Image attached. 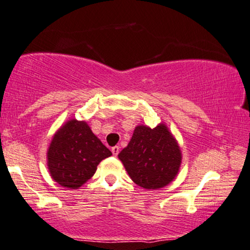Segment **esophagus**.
I'll use <instances>...</instances> for the list:
<instances>
[{
  "instance_id": "1",
  "label": "esophagus",
  "mask_w": 250,
  "mask_h": 250,
  "mask_svg": "<svg viewBox=\"0 0 250 250\" xmlns=\"http://www.w3.org/2000/svg\"><path fill=\"white\" fill-rule=\"evenodd\" d=\"M112 153H113V155L114 156H117L118 154H119V152H120V147L119 146H114V147H112Z\"/></svg>"
}]
</instances>
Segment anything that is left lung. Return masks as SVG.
I'll return each instance as SVG.
<instances>
[{
    "mask_svg": "<svg viewBox=\"0 0 250 250\" xmlns=\"http://www.w3.org/2000/svg\"><path fill=\"white\" fill-rule=\"evenodd\" d=\"M131 180L145 189H160L177 177L181 150L167 126L137 125L128 146L119 154Z\"/></svg>",
    "mask_w": 250,
    "mask_h": 250,
    "instance_id": "1",
    "label": "left lung"
}]
</instances>
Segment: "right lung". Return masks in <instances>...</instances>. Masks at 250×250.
Masks as SVG:
<instances>
[{
    "label": "right lung",
    "mask_w": 250,
    "mask_h": 250,
    "mask_svg": "<svg viewBox=\"0 0 250 250\" xmlns=\"http://www.w3.org/2000/svg\"><path fill=\"white\" fill-rule=\"evenodd\" d=\"M111 155L85 121L72 119L53 136L47 150V167L60 186L78 189L93 177L100 162Z\"/></svg>",
    "instance_id": "right-lung-1"
}]
</instances>
